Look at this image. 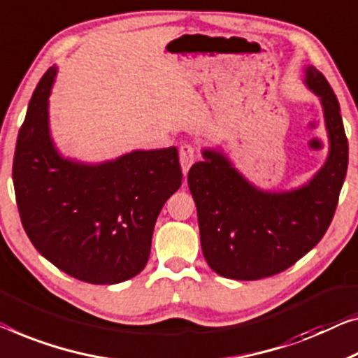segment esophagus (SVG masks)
I'll use <instances>...</instances> for the list:
<instances>
[{
  "mask_svg": "<svg viewBox=\"0 0 358 358\" xmlns=\"http://www.w3.org/2000/svg\"><path fill=\"white\" fill-rule=\"evenodd\" d=\"M196 161V151L191 145H181L180 146V164H181V170L183 173H188V170L191 165Z\"/></svg>",
  "mask_w": 358,
  "mask_h": 358,
  "instance_id": "34e87169",
  "label": "esophagus"
}]
</instances>
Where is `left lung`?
Returning <instances> with one entry per match:
<instances>
[{
	"mask_svg": "<svg viewBox=\"0 0 358 358\" xmlns=\"http://www.w3.org/2000/svg\"><path fill=\"white\" fill-rule=\"evenodd\" d=\"M307 87L322 101L329 156L306 186L265 193L241 177L220 152L206 149L188 172L199 222L202 254L210 268L231 280L252 281L281 273L324 236L338 207L349 162V143L338 98L315 67Z\"/></svg>",
	"mask_w": 358,
	"mask_h": 358,
	"instance_id": "8db88e82",
	"label": "left lung"
}]
</instances>
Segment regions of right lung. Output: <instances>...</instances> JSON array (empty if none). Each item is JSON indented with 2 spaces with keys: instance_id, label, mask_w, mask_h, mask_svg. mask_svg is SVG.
I'll use <instances>...</instances> for the list:
<instances>
[{
  "instance_id": "1",
  "label": "right lung",
  "mask_w": 358,
  "mask_h": 358,
  "mask_svg": "<svg viewBox=\"0 0 358 358\" xmlns=\"http://www.w3.org/2000/svg\"><path fill=\"white\" fill-rule=\"evenodd\" d=\"M50 67L31 96L13 162L20 222L35 249L92 285H115L145 268L165 201L181 186L177 148L133 151L85 165L61 157L48 128Z\"/></svg>"
}]
</instances>
